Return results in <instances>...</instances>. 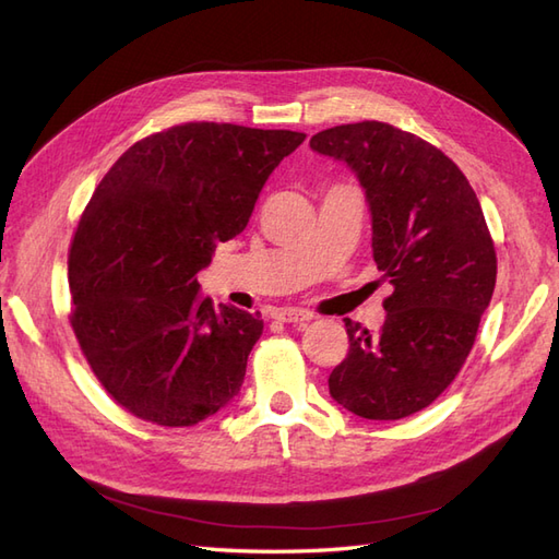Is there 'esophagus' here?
Segmentation results:
<instances>
[{
    "instance_id": "obj_1",
    "label": "esophagus",
    "mask_w": 559,
    "mask_h": 559,
    "mask_svg": "<svg viewBox=\"0 0 559 559\" xmlns=\"http://www.w3.org/2000/svg\"><path fill=\"white\" fill-rule=\"evenodd\" d=\"M276 319L283 323H309L313 319V313L307 309H295V307H285L276 311Z\"/></svg>"
}]
</instances>
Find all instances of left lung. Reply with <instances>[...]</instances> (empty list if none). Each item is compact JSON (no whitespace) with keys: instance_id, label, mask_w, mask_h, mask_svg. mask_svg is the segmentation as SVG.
<instances>
[{"instance_id":"8db88e82","label":"left lung","mask_w":559,"mask_h":559,"mask_svg":"<svg viewBox=\"0 0 559 559\" xmlns=\"http://www.w3.org/2000/svg\"><path fill=\"white\" fill-rule=\"evenodd\" d=\"M309 143L356 171L373 260L394 285L378 333L345 319L349 352L328 390L354 416H413L461 373L491 302L496 248L477 193L449 155L388 122L337 124Z\"/></svg>"}]
</instances>
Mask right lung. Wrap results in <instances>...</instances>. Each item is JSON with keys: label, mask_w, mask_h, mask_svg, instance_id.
<instances>
[{"label": "right lung", "mask_w": 559, "mask_h": 559, "mask_svg": "<svg viewBox=\"0 0 559 559\" xmlns=\"http://www.w3.org/2000/svg\"><path fill=\"white\" fill-rule=\"evenodd\" d=\"M305 139L183 122L136 141L96 186L68 250V321L127 413L191 427L240 392L264 323L214 309L198 271L248 226L269 175Z\"/></svg>", "instance_id": "obj_1"}]
</instances>
